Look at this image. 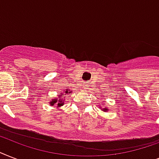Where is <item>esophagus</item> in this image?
<instances>
[{"instance_id": "obj_1", "label": "esophagus", "mask_w": 159, "mask_h": 159, "mask_svg": "<svg viewBox=\"0 0 159 159\" xmlns=\"http://www.w3.org/2000/svg\"><path fill=\"white\" fill-rule=\"evenodd\" d=\"M84 86H85V87H85V88H84L85 90H87V88L89 87H88V85H87V84H85Z\"/></svg>"}]
</instances>
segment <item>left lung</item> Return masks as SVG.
Wrapping results in <instances>:
<instances>
[{"label":"left lung","instance_id":"8db88e82","mask_svg":"<svg viewBox=\"0 0 159 159\" xmlns=\"http://www.w3.org/2000/svg\"><path fill=\"white\" fill-rule=\"evenodd\" d=\"M100 109H101L102 111H106V112L109 111V109L107 108V107H106V106H105V108H102V107H100Z\"/></svg>","mask_w":159,"mask_h":159}]
</instances>
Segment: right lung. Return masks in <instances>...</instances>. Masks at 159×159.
I'll return each instance as SVG.
<instances>
[{
    "label": "right lung",
    "instance_id": "right-lung-1",
    "mask_svg": "<svg viewBox=\"0 0 159 159\" xmlns=\"http://www.w3.org/2000/svg\"><path fill=\"white\" fill-rule=\"evenodd\" d=\"M72 91H70V90L68 89L65 90L64 92H62L61 95H59L57 98V97H55V98L52 99V101H50V102H49V105H50V106H56V107L62 106L64 105V100H62V98H61V97H62V96H64V95L66 94H68V93H72Z\"/></svg>",
    "mask_w": 159,
    "mask_h": 159
}]
</instances>
